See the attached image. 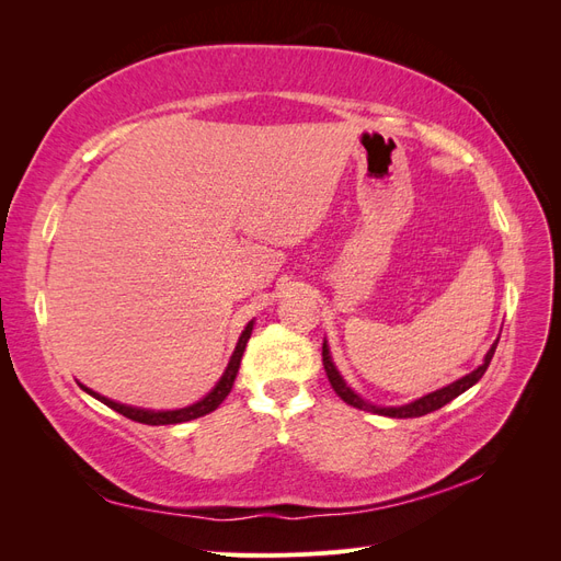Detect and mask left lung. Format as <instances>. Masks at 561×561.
<instances>
[{
	"label": "left lung",
	"mask_w": 561,
	"mask_h": 561,
	"mask_svg": "<svg viewBox=\"0 0 561 561\" xmlns=\"http://www.w3.org/2000/svg\"><path fill=\"white\" fill-rule=\"evenodd\" d=\"M496 346H499V339L494 342V346L489 348V353L484 355V363H482L478 369H474V371H470V375H466L463 379H458V381H454V383H449V386H445V388L435 390V393H428V396H423V398H419V400H414V402H410V404H402V407H377V404L365 402L360 396H355L353 390L344 383V379L339 377V371H336V367H334V363H332V358H330L328 344H322V365H325L328 379H330V383H332V388H334V393H336L339 398H342L346 404L355 407V410L371 412V414H383V416H390V419H414V416H423V414H431V412L439 410V407H445L447 402H451L454 398L461 396L463 390H468L470 386L478 383V381L482 379L484 371H486L491 358H494Z\"/></svg>",
	"instance_id": "obj_1"
}]
</instances>
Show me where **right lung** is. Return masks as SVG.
<instances>
[{"mask_svg": "<svg viewBox=\"0 0 561 561\" xmlns=\"http://www.w3.org/2000/svg\"><path fill=\"white\" fill-rule=\"evenodd\" d=\"M250 332H252V322H248V328L243 330L239 344H236V351L231 355L229 360V367L225 369L222 379L217 381V386L210 390V393L203 398L201 402L192 404V407H184V410H173V412H151V410H138V407H126V404H118L114 400H107L103 396L93 393L91 388L81 386L87 393H91L93 398H98L100 402H105L107 407H112L114 412L124 414L126 419L130 421H138V423H147V426H168V423H182V421H192V419H198L203 414H210L213 410H217L219 404H222V400L231 393L233 388V381H236V375H239V367H241V358H243V351H245V344L250 339Z\"/></svg>", "mask_w": 561, "mask_h": 561, "instance_id": "right-lung-1", "label": "right lung"}]
</instances>
